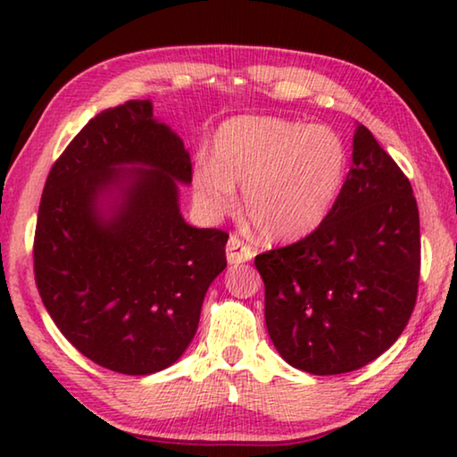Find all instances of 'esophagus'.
<instances>
[{
	"label": "esophagus",
	"instance_id": "esophagus-1",
	"mask_svg": "<svg viewBox=\"0 0 457 457\" xmlns=\"http://www.w3.org/2000/svg\"><path fill=\"white\" fill-rule=\"evenodd\" d=\"M228 252V262L229 264H244V262H250L253 258V250L247 245L244 239H239L237 236H231L229 242L226 245Z\"/></svg>",
	"mask_w": 457,
	"mask_h": 457
}]
</instances>
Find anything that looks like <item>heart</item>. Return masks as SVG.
I'll use <instances>...</instances> for the list:
<instances>
[{"label":"heart","instance_id":"b5f03b06","mask_svg":"<svg viewBox=\"0 0 457 457\" xmlns=\"http://www.w3.org/2000/svg\"><path fill=\"white\" fill-rule=\"evenodd\" d=\"M349 153L337 130L280 117H236L213 135L212 161H197L191 191L218 220L237 207L260 236L292 242L322 226L343 189Z\"/></svg>","mask_w":457,"mask_h":457}]
</instances>
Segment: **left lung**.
<instances>
[{
  "label": "left lung",
  "instance_id": "8db88e82",
  "mask_svg": "<svg viewBox=\"0 0 457 457\" xmlns=\"http://www.w3.org/2000/svg\"><path fill=\"white\" fill-rule=\"evenodd\" d=\"M421 266L411 183L367 127L328 218L311 236L256 256L276 351L312 375L351 373L407 327Z\"/></svg>",
  "mask_w": 457,
  "mask_h": 457
}]
</instances>
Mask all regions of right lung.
Returning a JSON list of instances; mask_svg holds the SVG:
<instances>
[{"label": "right lung", "instance_id": "obj_1", "mask_svg": "<svg viewBox=\"0 0 457 457\" xmlns=\"http://www.w3.org/2000/svg\"><path fill=\"white\" fill-rule=\"evenodd\" d=\"M191 159L151 100L106 108L50 169L34 237V274L62 335L122 375L171 367L195 337L226 262L228 234L179 212Z\"/></svg>", "mask_w": 457, "mask_h": 457}]
</instances>
